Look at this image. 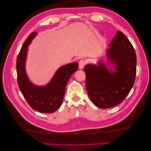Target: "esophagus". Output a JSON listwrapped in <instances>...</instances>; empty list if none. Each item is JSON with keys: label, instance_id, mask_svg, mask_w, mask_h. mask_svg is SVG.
Masks as SVG:
<instances>
[{"label": "esophagus", "instance_id": "obj_1", "mask_svg": "<svg viewBox=\"0 0 151 151\" xmlns=\"http://www.w3.org/2000/svg\"><path fill=\"white\" fill-rule=\"evenodd\" d=\"M85 65H86V62L84 60H81L79 62V68L81 69H82L83 68H84V67L85 66Z\"/></svg>", "mask_w": 151, "mask_h": 151}]
</instances>
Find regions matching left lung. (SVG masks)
<instances>
[{"label": "left lung", "instance_id": "left-lung-1", "mask_svg": "<svg viewBox=\"0 0 151 151\" xmlns=\"http://www.w3.org/2000/svg\"><path fill=\"white\" fill-rule=\"evenodd\" d=\"M109 47L106 52V64L102 58L97 64H88L84 69L89 97L102 109L123 102L132 88L136 74L135 50L124 34L117 31Z\"/></svg>", "mask_w": 151, "mask_h": 151}]
</instances>
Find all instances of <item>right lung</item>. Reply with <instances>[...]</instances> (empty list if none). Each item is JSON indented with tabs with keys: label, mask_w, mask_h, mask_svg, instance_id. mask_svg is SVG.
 Listing matches in <instances>:
<instances>
[{
	"label": "right lung",
	"mask_w": 151,
	"mask_h": 151,
	"mask_svg": "<svg viewBox=\"0 0 151 151\" xmlns=\"http://www.w3.org/2000/svg\"><path fill=\"white\" fill-rule=\"evenodd\" d=\"M37 36L33 32L25 40L16 63L19 88L30 107L41 113H52L62 103L65 88L72 74L77 70L78 63L74 62L61 66L45 86H37L32 82L26 72L28 47Z\"/></svg>",
	"instance_id": "obj_1"
}]
</instances>
